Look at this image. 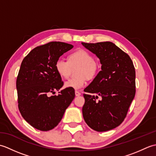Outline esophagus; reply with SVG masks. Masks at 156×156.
Instances as JSON below:
<instances>
[{
    "label": "esophagus",
    "mask_w": 156,
    "mask_h": 156,
    "mask_svg": "<svg viewBox=\"0 0 156 156\" xmlns=\"http://www.w3.org/2000/svg\"><path fill=\"white\" fill-rule=\"evenodd\" d=\"M75 94H76V97H79V96H80V95H81V93H80V92H78V91H77V90H76V91H75Z\"/></svg>",
    "instance_id": "esophagus-1"
}]
</instances>
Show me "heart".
<instances>
[{
	"label": "heart",
	"instance_id": "1",
	"mask_svg": "<svg viewBox=\"0 0 156 156\" xmlns=\"http://www.w3.org/2000/svg\"><path fill=\"white\" fill-rule=\"evenodd\" d=\"M77 66H80L78 74L80 77L69 79L65 82V87L80 90L87 84V77L88 79L94 78L99 70V64L94 59V56L89 51L82 49L69 54L68 61L59 58L55 63L56 72L63 78H67L72 67Z\"/></svg>",
	"mask_w": 156,
	"mask_h": 156
}]
</instances>
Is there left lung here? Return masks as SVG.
<instances>
[{
	"label": "left lung",
	"instance_id": "8db88e82",
	"mask_svg": "<svg viewBox=\"0 0 156 156\" xmlns=\"http://www.w3.org/2000/svg\"><path fill=\"white\" fill-rule=\"evenodd\" d=\"M100 59L101 70L84 91L82 115L94 131L118 127L124 121L135 95V70L131 59L110 41L82 43ZM96 94L94 96V94ZM100 95L102 100L95 99Z\"/></svg>",
	"mask_w": 156,
	"mask_h": 156
}]
</instances>
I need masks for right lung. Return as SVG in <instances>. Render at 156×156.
Returning <instances> with one entry per match:
<instances>
[{"label": "right lung", "instance_id": "add662e5", "mask_svg": "<svg viewBox=\"0 0 156 156\" xmlns=\"http://www.w3.org/2000/svg\"><path fill=\"white\" fill-rule=\"evenodd\" d=\"M71 44L52 41L37 46L23 59L16 82L18 107L22 117L38 130L54 129L75 97L74 89L66 88L55 68L56 60L71 49Z\"/></svg>", "mask_w": 156, "mask_h": 156}]
</instances>
